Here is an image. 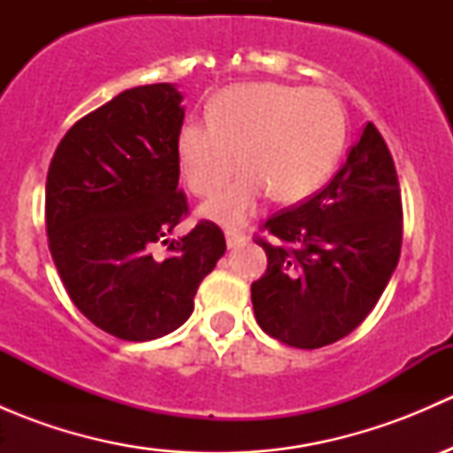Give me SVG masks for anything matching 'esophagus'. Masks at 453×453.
Returning <instances> with one entry per match:
<instances>
[{
	"label": "esophagus",
	"mask_w": 453,
	"mask_h": 453,
	"mask_svg": "<svg viewBox=\"0 0 453 453\" xmlns=\"http://www.w3.org/2000/svg\"><path fill=\"white\" fill-rule=\"evenodd\" d=\"M226 243H227V248L234 250V248H239V245L245 243V236L239 234V232H226Z\"/></svg>",
	"instance_id": "1"
}]
</instances>
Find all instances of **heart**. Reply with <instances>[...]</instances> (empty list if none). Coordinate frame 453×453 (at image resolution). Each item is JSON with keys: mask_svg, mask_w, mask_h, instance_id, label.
<instances>
[{"mask_svg": "<svg viewBox=\"0 0 453 453\" xmlns=\"http://www.w3.org/2000/svg\"><path fill=\"white\" fill-rule=\"evenodd\" d=\"M346 140L342 103L326 89L245 83L223 89L208 107V125L188 120L175 138V157L190 193L208 195L199 214L226 227L248 221L273 193L280 203L307 199L331 175Z\"/></svg>", "mask_w": 453, "mask_h": 453, "instance_id": "1", "label": "heart"}]
</instances>
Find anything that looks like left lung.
Masks as SVG:
<instances>
[{
    "label": "left lung",
    "instance_id": "left-lung-1",
    "mask_svg": "<svg viewBox=\"0 0 453 453\" xmlns=\"http://www.w3.org/2000/svg\"><path fill=\"white\" fill-rule=\"evenodd\" d=\"M401 190L372 122L331 181L294 210L273 214L258 239L267 272L252 282L258 326L296 349L349 335L381 298L401 254Z\"/></svg>",
    "mask_w": 453,
    "mask_h": 453
}]
</instances>
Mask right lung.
<instances>
[{
    "label": "right lung",
    "instance_id": "add662e5",
    "mask_svg": "<svg viewBox=\"0 0 453 453\" xmlns=\"http://www.w3.org/2000/svg\"><path fill=\"white\" fill-rule=\"evenodd\" d=\"M175 85H142L87 113L57 146L45 181L50 254L72 303L109 335L155 340L195 309L199 282L226 254L214 223L168 239L188 214L175 138ZM168 244L166 257L152 254Z\"/></svg>",
    "mask_w": 453,
    "mask_h": 453
}]
</instances>
